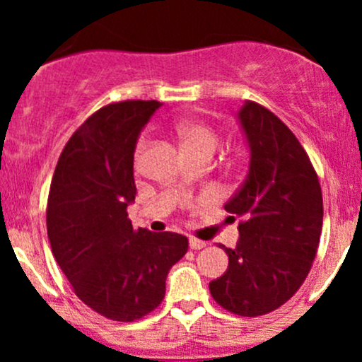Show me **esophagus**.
I'll list each match as a JSON object with an SVG mask.
<instances>
[{
    "instance_id": "1",
    "label": "esophagus",
    "mask_w": 362,
    "mask_h": 362,
    "mask_svg": "<svg viewBox=\"0 0 362 362\" xmlns=\"http://www.w3.org/2000/svg\"><path fill=\"white\" fill-rule=\"evenodd\" d=\"M189 247L192 248V250H201V248L206 247V242H202V240H197V238H190Z\"/></svg>"
}]
</instances>
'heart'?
<instances>
[{"label": "heart", "instance_id": "heart-1", "mask_svg": "<svg viewBox=\"0 0 362 362\" xmlns=\"http://www.w3.org/2000/svg\"><path fill=\"white\" fill-rule=\"evenodd\" d=\"M175 134L178 141H180V146L184 148L187 156H197V155H211L218 148V136L207 124L199 122L194 119H184L180 122L175 124ZM148 139L141 138L138 146H136V161L139 160L143 155L144 148H146Z\"/></svg>", "mask_w": 362, "mask_h": 362}]
</instances>
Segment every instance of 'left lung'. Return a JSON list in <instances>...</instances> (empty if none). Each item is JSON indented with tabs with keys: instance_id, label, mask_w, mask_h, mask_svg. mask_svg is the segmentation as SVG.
Listing matches in <instances>:
<instances>
[{
	"instance_id": "8db88e82",
	"label": "left lung",
	"mask_w": 362,
	"mask_h": 362,
	"mask_svg": "<svg viewBox=\"0 0 362 362\" xmlns=\"http://www.w3.org/2000/svg\"><path fill=\"white\" fill-rule=\"evenodd\" d=\"M250 161L245 182L224 204L240 216L228 269L209 282L218 305L240 317L274 311L300 289L322 235V189L308 155L279 117L255 102L238 115Z\"/></svg>"
}]
</instances>
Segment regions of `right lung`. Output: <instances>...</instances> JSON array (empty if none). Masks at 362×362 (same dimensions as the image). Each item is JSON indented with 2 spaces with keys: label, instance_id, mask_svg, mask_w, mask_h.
<instances>
[{
  "label": "right lung",
  "instance_id": "obj_1",
  "mask_svg": "<svg viewBox=\"0 0 362 362\" xmlns=\"http://www.w3.org/2000/svg\"><path fill=\"white\" fill-rule=\"evenodd\" d=\"M156 100L110 103L71 136L47 199L52 255L80 300L117 322H134L163 301L168 271L185 255L178 233L132 230L134 151Z\"/></svg>",
  "mask_w": 362,
  "mask_h": 362
}]
</instances>
